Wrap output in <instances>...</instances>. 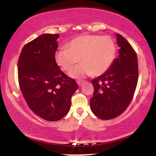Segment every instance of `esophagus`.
<instances>
[{
  "mask_svg": "<svg viewBox=\"0 0 156 156\" xmlns=\"http://www.w3.org/2000/svg\"><path fill=\"white\" fill-rule=\"evenodd\" d=\"M76 83H77V84L79 85V87H82V84H84V82H82V81H77V82H76Z\"/></svg>",
  "mask_w": 156,
  "mask_h": 156,
  "instance_id": "esophagus-1",
  "label": "esophagus"
}]
</instances>
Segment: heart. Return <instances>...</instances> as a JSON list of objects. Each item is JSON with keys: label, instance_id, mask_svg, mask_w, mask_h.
Listing matches in <instances>:
<instances>
[{"label": "heart", "instance_id": "heart-1", "mask_svg": "<svg viewBox=\"0 0 156 156\" xmlns=\"http://www.w3.org/2000/svg\"><path fill=\"white\" fill-rule=\"evenodd\" d=\"M116 52V44L109 36L84 34L77 36L55 53V61L62 69L69 71L72 78H82L94 74L99 76L109 69Z\"/></svg>", "mask_w": 156, "mask_h": 156}]
</instances>
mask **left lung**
I'll return each instance as SVG.
<instances>
[{"mask_svg": "<svg viewBox=\"0 0 156 156\" xmlns=\"http://www.w3.org/2000/svg\"><path fill=\"white\" fill-rule=\"evenodd\" d=\"M120 49L107 71L92 80L94 87L90 99L91 112L98 118L108 120L121 115L131 103L138 78L135 51L123 36L116 33Z\"/></svg>", "mask_w": 156, "mask_h": 156, "instance_id": "left-lung-1", "label": "left lung"}]
</instances>
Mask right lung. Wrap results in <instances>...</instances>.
<instances>
[{
  "label": "right lung",
  "instance_id": "right-lung-1",
  "mask_svg": "<svg viewBox=\"0 0 156 156\" xmlns=\"http://www.w3.org/2000/svg\"><path fill=\"white\" fill-rule=\"evenodd\" d=\"M58 34H43L23 47L18 62L20 90L30 108L40 118L57 121L69 112L78 85L55 61Z\"/></svg>",
  "mask_w": 156,
  "mask_h": 156
}]
</instances>
